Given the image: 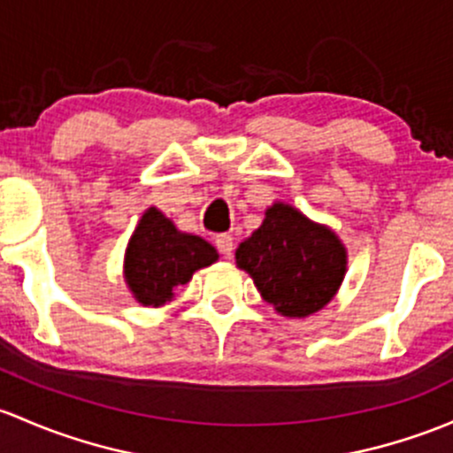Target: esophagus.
<instances>
[{
    "label": "esophagus",
    "instance_id": "obj_1",
    "mask_svg": "<svg viewBox=\"0 0 453 453\" xmlns=\"http://www.w3.org/2000/svg\"><path fill=\"white\" fill-rule=\"evenodd\" d=\"M214 245H217V250L221 251L223 256H227V258H230L232 251H234V239H232V234H217Z\"/></svg>",
    "mask_w": 453,
    "mask_h": 453
}]
</instances>
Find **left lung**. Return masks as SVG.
I'll list each match as a JSON object with an SVG mask.
<instances>
[{
    "label": "left lung",
    "mask_w": 453,
    "mask_h": 453,
    "mask_svg": "<svg viewBox=\"0 0 453 453\" xmlns=\"http://www.w3.org/2000/svg\"><path fill=\"white\" fill-rule=\"evenodd\" d=\"M236 265L275 311L308 317L336 295L347 256L330 227L308 221L287 203H273L263 226L239 245Z\"/></svg>",
    "instance_id": "8db88e82"
}]
</instances>
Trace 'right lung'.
I'll use <instances>...</instances> for the list:
<instances>
[{
	"label": "right lung",
	"instance_id": "1",
	"mask_svg": "<svg viewBox=\"0 0 453 453\" xmlns=\"http://www.w3.org/2000/svg\"><path fill=\"white\" fill-rule=\"evenodd\" d=\"M217 258L211 242L182 234L163 212L150 208L127 245L126 282L142 306H163L180 284Z\"/></svg>",
	"mask_w": 453,
	"mask_h": 453
}]
</instances>
